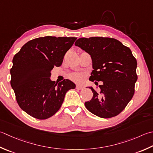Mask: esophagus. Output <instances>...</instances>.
<instances>
[{"instance_id": "1", "label": "esophagus", "mask_w": 153, "mask_h": 153, "mask_svg": "<svg viewBox=\"0 0 153 153\" xmlns=\"http://www.w3.org/2000/svg\"><path fill=\"white\" fill-rule=\"evenodd\" d=\"M76 89H77V90H82V89H83L84 88H83V86H82V85H77L76 87Z\"/></svg>"}]
</instances>
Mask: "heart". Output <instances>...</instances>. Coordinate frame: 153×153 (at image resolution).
<instances>
[{
    "label": "heart",
    "instance_id": "b5f03b06",
    "mask_svg": "<svg viewBox=\"0 0 153 153\" xmlns=\"http://www.w3.org/2000/svg\"><path fill=\"white\" fill-rule=\"evenodd\" d=\"M70 77L71 79H72L73 81L76 82H82L83 79V76L82 74L80 73H73L70 74Z\"/></svg>",
    "mask_w": 153,
    "mask_h": 153
}]
</instances>
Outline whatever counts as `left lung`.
I'll use <instances>...</instances> for the list:
<instances>
[{
  "label": "left lung",
  "instance_id": "left-lung-1",
  "mask_svg": "<svg viewBox=\"0 0 153 153\" xmlns=\"http://www.w3.org/2000/svg\"><path fill=\"white\" fill-rule=\"evenodd\" d=\"M75 45L91 57L94 70L89 80L103 82L99 91L89 88L94 95L85 103L86 108L101 118L118 115L133 97L138 78L137 59L131 50L112 38H81Z\"/></svg>",
  "mask_w": 153,
  "mask_h": 153
}]
</instances>
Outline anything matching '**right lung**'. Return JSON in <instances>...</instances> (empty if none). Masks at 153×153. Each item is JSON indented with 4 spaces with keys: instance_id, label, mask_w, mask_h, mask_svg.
Instances as JSON below:
<instances>
[{
    "instance_id": "add662e5",
    "label": "right lung",
    "mask_w": 153,
    "mask_h": 153,
    "mask_svg": "<svg viewBox=\"0 0 153 153\" xmlns=\"http://www.w3.org/2000/svg\"><path fill=\"white\" fill-rule=\"evenodd\" d=\"M77 38L46 36L28 41L14 55L10 85L18 104L28 115L46 119L60 108L65 95L76 85L69 79L50 80L51 70L59 67Z\"/></svg>"
}]
</instances>
